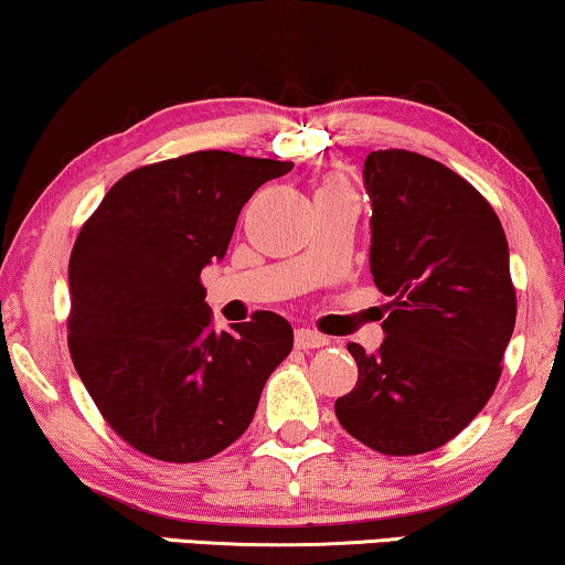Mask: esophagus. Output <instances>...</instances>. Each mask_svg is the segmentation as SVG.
<instances>
[{
  "instance_id": "esophagus-1",
  "label": "esophagus",
  "mask_w": 565,
  "mask_h": 565,
  "mask_svg": "<svg viewBox=\"0 0 565 565\" xmlns=\"http://www.w3.org/2000/svg\"><path fill=\"white\" fill-rule=\"evenodd\" d=\"M329 337L319 334L313 329H298L296 331V347L298 350H319V347H327Z\"/></svg>"
}]
</instances>
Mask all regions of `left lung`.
<instances>
[{
  "label": "left lung",
  "mask_w": 565,
  "mask_h": 565,
  "mask_svg": "<svg viewBox=\"0 0 565 565\" xmlns=\"http://www.w3.org/2000/svg\"><path fill=\"white\" fill-rule=\"evenodd\" d=\"M362 184L370 275L393 303L381 350L347 344L360 375L334 412L377 452H429L466 429L499 383L516 319L509 244L481 192L422 153H367Z\"/></svg>",
  "instance_id": "left-lung-1"
}]
</instances>
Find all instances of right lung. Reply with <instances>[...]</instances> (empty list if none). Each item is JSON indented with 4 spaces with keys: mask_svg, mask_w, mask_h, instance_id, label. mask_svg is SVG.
Listing matches in <instances>:
<instances>
[{
    "mask_svg": "<svg viewBox=\"0 0 565 565\" xmlns=\"http://www.w3.org/2000/svg\"><path fill=\"white\" fill-rule=\"evenodd\" d=\"M290 169L231 151L141 167L76 236L68 350L107 424L138 452L198 462L226 450L290 354L292 327L273 311L215 331L200 285L254 190Z\"/></svg>",
    "mask_w": 565,
    "mask_h": 565,
    "instance_id": "obj_1",
    "label": "right lung"
}]
</instances>
